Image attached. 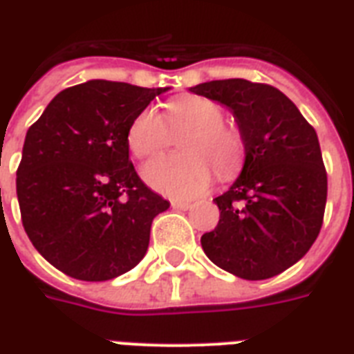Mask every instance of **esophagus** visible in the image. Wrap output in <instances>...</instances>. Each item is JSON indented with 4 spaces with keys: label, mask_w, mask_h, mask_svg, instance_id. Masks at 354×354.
Segmentation results:
<instances>
[{
    "label": "esophagus",
    "mask_w": 354,
    "mask_h": 354,
    "mask_svg": "<svg viewBox=\"0 0 354 354\" xmlns=\"http://www.w3.org/2000/svg\"><path fill=\"white\" fill-rule=\"evenodd\" d=\"M172 209L176 211H187L191 209V204L189 202H182V200H172Z\"/></svg>",
    "instance_id": "1"
}]
</instances>
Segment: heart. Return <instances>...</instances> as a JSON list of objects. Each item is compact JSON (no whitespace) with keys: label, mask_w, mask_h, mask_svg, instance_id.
<instances>
[{"label":"heart","mask_w":354,"mask_h":354,"mask_svg":"<svg viewBox=\"0 0 354 354\" xmlns=\"http://www.w3.org/2000/svg\"><path fill=\"white\" fill-rule=\"evenodd\" d=\"M185 154L161 156L143 167L145 182L172 198H194L209 187L213 178L232 180L246 158L241 128L224 121V110L207 97L182 95L167 104L165 115L145 108L128 127L127 141L139 160L165 150L172 133Z\"/></svg>","instance_id":"obj_1"}]
</instances>
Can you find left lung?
Listing matches in <instances>:
<instances>
[{
    "mask_svg": "<svg viewBox=\"0 0 354 354\" xmlns=\"http://www.w3.org/2000/svg\"><path fill=\"white\" fill-rule=\"evenodd\" d=\"M191 91L226 104L246 141L241 176L213 200L221 221L202 248L241 279L274 277L310 250L324 224L327 172L316 130L270 84L226 79Z\"/></svg>",
    "mask_w": 354,
    "mask_h": 354,
    "instance_id": "obj_1",
    "label": "left lung"
}]
</instances>
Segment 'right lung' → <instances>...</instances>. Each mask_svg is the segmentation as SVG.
Instances as JSON below:
<instances>
[{"label": "right lung", "mask_w": 354, "mask_h": 354, "mask_svg": "<svg viewBox=\"0 0 354 354\" xmlns=\"http://www.w3.org/2000/svg\"><path fill=\"white\" fill-rule=\"evenodd\" d=\"M161 88L88 80L53 99L27 130L16 171L21 224L32 246L69 277L108 281L145 257L169 202L128 154L132 119Z\"/></svg>", "instance_id": "right-lung-1"}]
</instances>
